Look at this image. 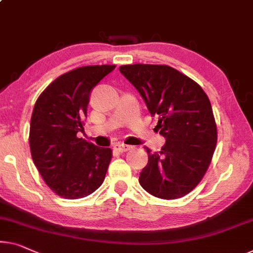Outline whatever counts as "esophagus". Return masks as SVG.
I'll list each match as a JSON object with an SVG mask.
<instances>
[{"label": "esophagus", "instance_id": "34e87169", "mask_svg": "<svg viewBox=\"0 0 253 253\" xmlns=\"http://www.w3.org/2000/svg\"><path fill=\"white\" fill-rule=\"evenodd\" d=\"M130 149H131L130 145L123 144V143H116L115 144V150L118 151V152H126V151L130 150Z\"/></svg>", "mask_w": 253, "mask_h": 253}]
</instances>
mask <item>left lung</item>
<instances>
[{
    "mask_svg": "<svg viewBox=\"0 0 253 253\" xmlns=\"http://www.w3.org/2000/svg\"><path fill=\"white\" fill-rule=\"evenodd\" d=\"M120 73L138 90L154 130L166 138L149 154L139 184L153 197L175 200L190 193L208 170L217 144V125L209 97L198 83L166 65H126Z\"/></svg>",
    "mask_w": 253,
    "mask_h": 253,
    "instance_id": "left-lung-1",
    "label": "left lung"
}]
</instances>
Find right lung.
I'll return each mask as SVG.
<instances>
[{"mask_svg": "<svg viewBox=\"0 0 253 253\" xmlns=\"http://www.w3.org/2000/svg\"><path fill=\"white\" fill-rule=\"evenodd\" d=\"M115 68L85 66L68 71L36 101L30 119V153L44 182L59 197L85 198L105 178L112 150L78 138L77 133L84 130L90 90Z\"/></svg>", "mask_w": 253, "mask_h": 253, "instance_id": "right-lung-1", "label": "right lung"}]
</instances>
